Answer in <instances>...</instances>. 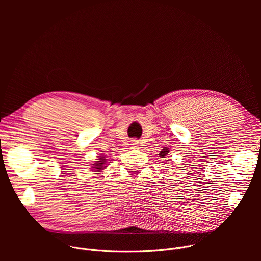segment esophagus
Masks as SVG:
<instances>
[{
    "label": "esophagus",
    "mask_w": 261,
    "mask_h": 261,
    "mask_svg": "<svg viewBox=\"0 0 261 261\" xmlns=\"http://www.w3.org/2000/svg\"><path fill=\"white\" fill-rule=\"evenodd\" d=\"M139 140L138 139H132L131 140V145L133 146V147H138V145H139Z\"/></svg>",
    "instance_id": "esophagus-1"
}]
</instances>
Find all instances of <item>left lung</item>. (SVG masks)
<instances>
[{
	"instance_id": "1",
	"label": "left lung",
	"mask_w": 261,
	"mask_h": 261,
	"mask_svg": "<svg viewBox=\"0 0 261 261\" xmlns=\"http://www.w3.org/2000/svg\"><path fill=\"white\" fill-rule=\"evenodd\" d=\"M168 150H167V147H164L163 150L160 152V155L159 156H161V158H164L165 156H167V154H168Z\"/></svg>"
}]
</instances>
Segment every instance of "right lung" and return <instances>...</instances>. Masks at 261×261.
Here are the masks:
<instances>
[{
  "mask_svg": "<svg viewBox=\"0 0 261 261\" xmlns=\"http://www.w3.org/2000/svg\"><path fill=\"white\" fill-rule=\"evenodd\" d=\"M105 162H106V159L105 157H100L99 158V161H97L95 164H93V168L97 169V170H102L103 168H105Z\"/></svg>",
  "mask_w": 261,
  "mask_h": 261,
  "instance_id": "add662e5",
  "label": "right lung"
}]
</instances>
